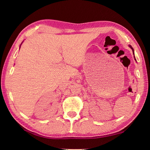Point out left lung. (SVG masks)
<instances>
[{"instance_id":"1","label":"left lung","mask_w":150,"mask_h":150,"mask_svg":"<svg viewBox=\"0 0 150 150\" xmlns=\"http://www.w3.org/2000/svg\"><path fill=\"white\" fill-rule=\"evenodd\" d=\"M129 47H131V49H132L133 52V54H134V50H133V48L132 47H131V46H129Z\"/></svg>"}]
</instances>
